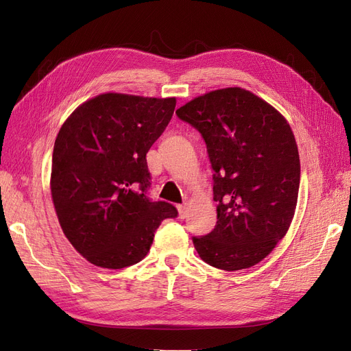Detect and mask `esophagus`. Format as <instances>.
Here are the masks:
<instances>
[{
	"label": "esophagus",
	"mask_w": 351,
	"mask_h": 351,
	"mask_svg": "<svg viewBox=\"0 0 351 351\" xmlns=\"http://www.w3.org/2000/svg\"><path fill=\"white\" fill-rule=\"evenodd\" d=\"M178 212H179V219H185L186 217V212H188L186 204H179L178 206Z\"/></svg>",
	"instance_id": "esophagus-1"
}]
</instances>
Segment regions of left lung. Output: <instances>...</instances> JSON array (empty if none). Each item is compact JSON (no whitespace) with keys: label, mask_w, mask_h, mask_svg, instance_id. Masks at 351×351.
<instances>
[{"label":"left lung","mask_w":351,"mask_h":351,"mask_svg":"<svg viewBox=\"0 0 351 351\" xmlns=\"http://www.w3.org/2000/svg\"><path fill=\"white\" fill-rule=\"evenodd\" d=\"M202 134L212 163L217 222L193 243L223 270L257 265L285 237L297 206L300 157L285 117L243 88L197 97L176 110Z\"/></svg>","instance_id":"1"}]
</instances>
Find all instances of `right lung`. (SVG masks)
<instances>
[{
	"label": "right lung",
	"instance_id": "1",
	"mask_svg": "<svg viewBox=\"0 0 351 351\" xmlns=\"http://www.w3.org/2000/svg\"><path fill=\"white\" fill-rule=\"evenodd\" d=\"M175 98L101 94L79 106L54 143L51 195L66 238L89 263L132 266L147 256L173 204L148 197L147 153L165 132Z\"/></svg>",
	"mask_w": 351,
	"mask_h": 351
}]
</instances>
